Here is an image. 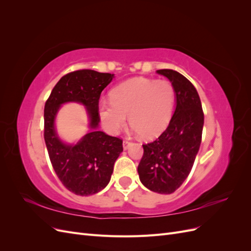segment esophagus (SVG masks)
<instances>
[{
    "label": "esophagus",
    "mask_w": 251,
    "mask_h": 251,
    "mask_svg": "<svg viewBox=\"0 0 251 251\" xmlns=\"http://www.w3.org/2000/svg\"><path fill=\"white\" fill-rule=\"evenodd\" d=\"M131 142L130 141H127V140H125L124 141V143H123V146H124V150H127L128 149V147L131 146Z\"/></svg>",
    "instance_id": "obj_1"
}]
</instances>
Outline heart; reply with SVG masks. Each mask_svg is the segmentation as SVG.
Wrapping results in <instances>:
<instances>
[{
    "label": "heart",
    "mask_w": 251,
    "mask_h": 251,
    "mask_svg": "<svg viewBox=\"0 0 251 251\" xmlns=\"http://www.w3.org/2000/svg\"><path fill=\"white\" fill-rule=\"evenodd\" d=\"M176 93L168 80L135 77L111 91V100H101L97 114L104 130L117 134L130 125L144 139H154L168 127Z\"/></svg>",
    "instance_id": "heart-1"
}]
</instances>
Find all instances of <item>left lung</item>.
Listing matches in <instances>:
<instances>
[{"instance_id":"8db88e82","label":"left lung","mask_w":251,"mask_h":251,"mask_svg":"<svg viewBox=\"0 0 251 251\" xmlns=\"http://www.w3.org/2000/svg\"><path fill=\"white\" fill-rule=\"evenodd\" d=\"M157 73L172 82L176 109L158 139L142 146L138 174L141 183L150 191L169 195L182 185L192 171L201 144L204 114L199 94L186 77L171 69Z\"/></svg>"}]
</instances>
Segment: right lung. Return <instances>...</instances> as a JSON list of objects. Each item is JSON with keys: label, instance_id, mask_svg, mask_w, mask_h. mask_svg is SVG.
<instances>
[{"label": "right lung", "instance_id": "obj_1", "mask_svg": "<svg viewBox=\"0 0 251 251\" xmlns=\"http://www.w3.org/2000/svg\"><path fill=\"white\" fill-rule=\"evenodd\" d=\"M113 78L114 74L94 70L68 73L58 80L45 104L44 138L50 161L64 186L75 195H94L107 186L114 163L124 151L123 140L98 130V101ZM67 102L82 104L89 118V132L76 144L64 143L56 132V115Z\"/></svg>", "mask_w": 251, "mask_h": 251}]
</instances>
